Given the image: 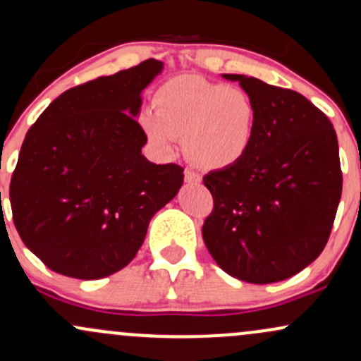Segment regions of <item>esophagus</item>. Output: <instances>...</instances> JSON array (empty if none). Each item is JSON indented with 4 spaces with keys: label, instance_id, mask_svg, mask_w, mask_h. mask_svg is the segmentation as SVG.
Listing matches in <instances>:
<instances>
[{
    "label": "esophagus",
    "instance_id": "esophagus-1",
    "mask_svg": "<svg viewBox=\"0 0 361 361\" xmlns=\"http://www.w3.org/2000/svg\"><path fill=\"white\" fill-rule=\"evenodd\" d=\"M185 181L186 183H200L202 181V176L198 175V173H195L193 169H185Z\"/></svg>",
    "mask_w": 361,
    "mask_h": 361
}]
</instances>
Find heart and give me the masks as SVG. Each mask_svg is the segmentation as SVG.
Returning <instances> with one entry per match:
<instances>
[{
	"instance_id": "b5f03b06",
	"label": "heart",
	"mask_w": 361,
	"mask_h": 361,
	"mask_svg": "<svg viewBox=\"0 0 361 361\" xmlns=\"http://www.w3.org/2000/svg\"><path fill=\"white\" fill-rule=\"evenodd\" d=\"M152 110H142L139 123L163 154H171L175 139L198 168L226 169L250 151L258 123V106L247 91L200 76H178L159 86Z\"/></svg>"
}]
</instances>
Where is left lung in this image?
Wrapping results in <instances>:
<instances>
[{
	"label": "left lung",
	"mask_w": 361,
	"mask_h": 361,
	"mask_svg": "<svg viewBox=\"0 0 361 361\" xmlns=\"http://www.w3.org/2000/svg\"><path fill=\"white\" fill-rule=\"evenodd\" d=\"M224 76L251 94L258 123L238 164L204 176L214 209L202 235L231 276L273 283L297 275L326 247L343 190L338 137L326 114L297 91Z\"/></svg>",
	"instance_id": "1"
}]
</instances>
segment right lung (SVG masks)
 I'll list each match as a JSON object with an SVG mask.
<instances>
[{
	"mask_svg": "<svg viewBox=\"0 0 361 361\" xmlns=\"http://www.w3.org/2000/svg\"><path fill=\"white\" fill-rule=\"evenodd\" d=\"M163 69L147 59L64 91L25 135L10 202L20 238L47 268L98 280L126 268L152 215L183 185V168L142 156L134 115Z\"/></svg>",
	"mask_w": 361,
	"mask_h": 361,
	"instance_id": "right-lung-1",
	"label": "right lung"
}]
</instances>
